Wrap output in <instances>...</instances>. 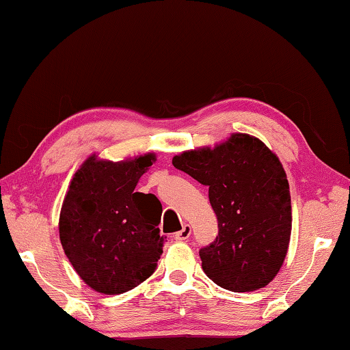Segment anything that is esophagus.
Wrapping results in <instances>:
<instances>
[{"mask_svg": "<svg viewBox=\"0 0 350 350\" xmlns=\"http://www.w3.org/2000/svg\"><path fill=\"white\" fill-rule=\"evenodd\" d=\"M189 234H191V225L185 224L182 227V230H179V232L174 234V239L176 241H187L189 238Z\"/></svg>", "mask_w": 350, "mask_h": 350, "instance_id": "obj_1", "label": "esophagus"}]
</instances>
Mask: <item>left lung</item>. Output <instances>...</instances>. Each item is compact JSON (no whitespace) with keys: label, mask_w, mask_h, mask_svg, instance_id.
<instances>
[{"label":"left lung","mask_w":350,"mask_h":350,"mask_svg":"<svg viewBox=\"0 0 350 350\" xmlns=\"http://www.w3.org/2000/svg\"><path fill=\"white\" fill-rule=\"evenodd\" d=\"M173 165L208 187L219 233L199 252L205 275L232 292L273 281L292 233L288 180L276 154L253 135L234 133L215 148L183 151Z\"/></svg>","instance_id":"1"}]
</instances>
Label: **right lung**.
Here are the masks:
<instances>
[{
  "mask_svg": "<svg viewBox=\"0 0 350 350\" xmlns=\"http://www.w3.org/2000/svg\"><path fill=\"white\" fill-rule=\"evenodd\" d=\"M156 154L106 161L92 154L75 171L64 196L60 241L85 284L105 295L125 293L152 275L161 259L162 205L134 191Z\"/></svg>",
  "mask_w": 350,
  "mask_h": 350,
  "instance_id": "right-lung-1",
  "label": "right lung"
}]
</instances>
